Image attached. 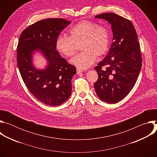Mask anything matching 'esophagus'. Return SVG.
I'll use <instances>...</instances> for the list:
<instances>
[{
	"label": "esophagus",
	"instance_id": "esophagus-1",
	"mask_svg": "<svg viewBox=\"0 0 157 157\" xmlns=\"http://www.w3.org/2000/svg\"><path fill=\"white\" fill-rule=\"evenodd\" d=\"M76 71H77V74H79V73H81L82 72V71L81 70H80L79 68H77L76 69Z\"/></svg>",
	"mask_w": 157,
	"mask_h": 157
}]
</instances>
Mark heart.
Masks as SVG:
<instances>
[{
  "instance_id": "obj_1",
  "label": "heart",
  "mask_w": 157,
  "mask_h": 157,
  "mask_svg": "<svg viewBox=\"0 0 157 157\" xmlns=\"http://www.w3.org/2000/svg\"><path fill=\"white\" fill-rule=\"evenodd\" d=\"M70 36L59 35L56 40L58 51L66 57L73 56L81 44L82 52L74 57L71 62L80 69L89 68L95 61L96 56L105 55L109 48L110 36L108 30L95 22L82 20L70 30Z\"/></svg>"
}]
</instances>
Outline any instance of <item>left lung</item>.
I'll use <instances>...</instances> for the list:
<instances>
[{"instance_id": "left-lung-1", "label": "left lung", "mask_w": 157, "mask_h": 157, "mask_svg": "<svg viewBox=\"0 0 157 157\" xmlns=\"http://www.w3.org/2000/svg\"><path fill=\"white\" fill-rule=\"evenodd\" d=\"M95 17L105 19L111 24L113 41L107 56L94 68L98 79L94 87L102 101L114 104L129 94L137 80L142 64L140 44L129 20L114 13H104Z\"/></svg>"}]
</instances>
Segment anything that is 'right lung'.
Instances as JSON below:
<instances>
[{
    "mask_svg": "<svg viewBox=\"0 0 157 157\" xmlns=\"http://www.w3.org/2000/svg\"><path fill=\"white\" fill-rule=\"evenodd\" d=\"M70 24L65 19L48 18L30 25L21 32L17 48V61L21 76L30 92L42 103L59 105L71 93V79L76 67L61 57L56 50V40ZM39 49L49 61L47 69L40 71L32 65L31 55Z\"/></svg>",
    "mask_w": 157,
    "mask_h": 157,
    "instance_id": "right-lung-1",
    "label": "right lung"
}]
</instances>
